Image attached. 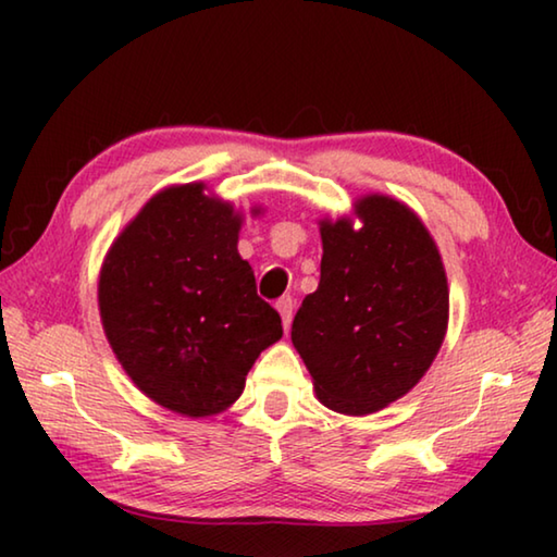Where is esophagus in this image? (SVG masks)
I'll return each instance as SVG.
<instances>
[{
  "label": "esophagus",
  "instance_id": "1",
  "mask_svg": "<svg viewBox=\"0 0 557 557\" xmlns=\"http://www.w3.org/2000/svg\"><path fill=\"white\" fill-rule=\"evenodd\" d=\"M289 309H292V305H289ZM289 309H287V307H282V312H289Z\"/></svg>",
  "mask_w": 557,
  "mask_h": 557
}]
</instances>
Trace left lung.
<instances>
[{
	"instance_id": "8db88e82",
	"label": "left lung",
	"mask_w": 557,
	"mask_h": 557,
	"mask_svg": "<svg viewBox=\"0 0 557 557\" xmlns=\"http://www.w3.org/2000/svg\"><path fill=\"white\" fill-rule=\"evenodd\" d=\"M243 215L201 184L159 191L112 240L100 322L129 381L162 408L209 418L240 398L258 356L282 338L238 252Z\"/></svg>"
}]
</instances>
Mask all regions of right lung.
Listing matches in <instances>:
<instances>
[{"label":"right lung","mask_w":557,"mask_h":557,"mask_svg":"<svg viewBox=\"0 0 557 557\" xmlns=\"http://www.w3.org/2000/svg\"><path fill=\"white\" fill-rule=\"evenodd\" d=\"M322 223V280L292 344L329 410L371 414L410 393L447 334L449 289L435 240L408 206L363 196Z\"/></svg>","instance_id":"add662e5"}]
</instances>
